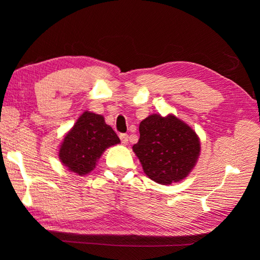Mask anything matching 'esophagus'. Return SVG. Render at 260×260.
<instances>
[{"label":"esophagus","instance_id":"esophagus-1","mask_svg":"<svg viewBox=\"0 0 260 260\" xmlns=\"http://www.w3.org/2000/svg\"><path fill=\"white\" fill-rule=\"evenodd\" d=\"M119 139H120V142L123 143L124 145H126L127 143H128V135H127V134H120Z\"/></svg>","mask_w":260,"mask_h":260}]
</instances>
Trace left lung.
<instances>
[{
  "instance_id": "8db88e82",
  "label": "left lung",
  "mask_w": 260,
  "mask_h": 260,
  "mask_svg": "<svg viewBox=\"0 0 260 260\" xmlns=\"http://www.w3.org/2000/svg\"><path fill=\"white\" fill-rule=\"evenodd\" d=\"M133 151L148 178L168 185L189 175L200 155V141L174 115L153 114L141 121L140 140Z\"/></svg>"
}]
</instances>
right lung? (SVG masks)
<instances>
[{"label":"right lung","mask_w":260,"mask_h":260,"mask_svg":"<svg viewBox=\"0 0 260 260\" xmlns=\"http://www.w3.org/2000/svg\"><path fill=\"white\" fill-rule=\"evenodd\" d=\"M119 143L118 136L102 115L85 112L64 136L59 158L69 171L82 176L91 172L107 147Z\"/></svg>","instance_id":"right-lung-1"}]
</instances>
